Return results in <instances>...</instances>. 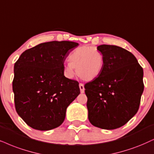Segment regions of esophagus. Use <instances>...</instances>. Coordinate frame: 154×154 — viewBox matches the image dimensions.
<instances>
[{"label": "esophagus", "instance_id": "34e87169", "mask_svg": "<svg viewBox=\"0 0 154 154\" xmlns=\"http://www.w3.org/2000/svg\"><path fill=\"white\" fill-rule=\"evenodd\" d=\"M79 89H80L81 93H84V92H85V87H84L83 84H82V83L79 84Z\"/></svg>", "mask_w": 154, "mask_h": 154}]
</instances>
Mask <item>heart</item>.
I'll return each mask as SVG.
<instances>
[{
  "label": "heart",
  "mask_w": 154,
  "mask_h": 154,
  "mask_svg": "<svg viewBox=\"0 0 154 154\" xmlns=\"http://www.w3.org/2000/svg\"><path fill=\"white\" fill-rule=\"evenodd\" d=\"M69 62L64 65V73L68 78L75 74L85 81L97 79L102 74L104 67V56L92 46H81L75 48L69 55Z\"/></svg>",
  "instance_id": "b5f03b06"
}]
</instances>
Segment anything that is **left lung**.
<instances>
[{"instance_id": "8db88e82", "label": "left lung", "mask_w": 154, "mask_h": 154, "mask_svg": "<svg viewBox=\"0 0 154 154\" xmlns=\"http://www.w3.org/2000/svg\"><path fill=\"white\" fill-rule=\"evenodd\" d=\"M97 50L105 63L102 74L85 85L88 119L98 128L115 129L139 110L144 88L143 68L131 52L120 47L101 45Z\"/></svg>"}]
</instances>
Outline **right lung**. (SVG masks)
Masks as SVG:
<instances>
[{"instance_id": "1", "label": "right lung", "mask_w": 154, "mask_h": 154, "mask_svg": "<svg viewBox=\"0 0 154 154\" xmlns=\"http://www.w3.org/2000/svg\"><path fill=\"white\" fill-rule=\"evenodd\" d=\"M79 45L70 41L40 43L23 52L14 65L15 109L29 126L48 131L63 123L67 106L80 93L77 81L64 75V63Z\"/></svg>"}]
</instances>
